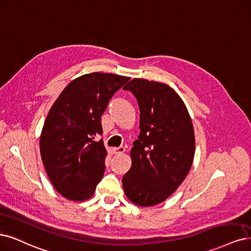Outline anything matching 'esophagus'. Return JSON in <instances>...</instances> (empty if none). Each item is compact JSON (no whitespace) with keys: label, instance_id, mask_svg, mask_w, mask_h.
<instances>
[{"label":"esophagus","instance_id":"esophagus-1","mask_svg":"<svg viewBox=\"0 0 251 251\" xmlns=\"http://www.w3.org/2000/svg\"><path fill=\"white\" fill-rule=\"evenodd\" d=\"M112 151H113L114 154H120V153H124L126 151V149L124 148V146H119V148L112 149Z\"/></svg>","mask_w":251,"mask_h":251}]
</instances>
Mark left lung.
Here are the masks:
<instances>
[{"label": "left lung", "instance_id": "1", "mask_svg": "<svg viewBox=\"0 0 251 251\" xmlns=\"http://www.w3.org/2000/svg\"><path fill=\"white\" fill-rule=\"evenodd\" d=\"M124 89L132 91L140 109V134L129 152L132 166L123 177L124 191L133 203L153 206L176 191L192 166V120L166 84L133 79Z\"/></svg>", "mask_w": 251, "mask_h": 251}]
</instances>
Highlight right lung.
Listing matches in <instances>:
<instances>
[{"mask_svg":"<svg viewBox=\"0 0 251 251\" xmlns=\"http://www.w3.org/2000/svg\"><path fill=\"white\" fill-rule=\"evenodd\" d=\"M129 80L91 73L73 80L49 111L39 149L51 185L65 198L87 201L105 172L107 150L94 136L102 134L100 118L113 94Z\"/></svg>","mask_w":251,"mask_h":251,"instance_id":"add662e5","label":"right lung"}]
</instances>
